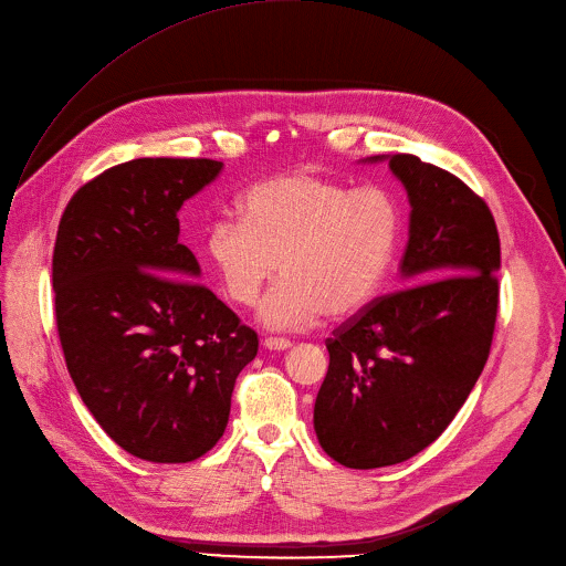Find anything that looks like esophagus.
I'll use <instances>...</instances> for the list:
<instances>
[{
    "label": "esophagus",
    "instance_id": "34e87169",
    "mask_svg": "<svg viewBox=\"0 0 566 566\" xmlns=\"http://www.w3.org/2000/svg\"><path fill=\"white\" fill-rule=\"evenodd\" d=\"M263 348H269V350H289L291 342H289V338L269 336V338H263Z\"/></svg>",
    "mask_w": 566,
    "mask_h": 566
}]
</instances>
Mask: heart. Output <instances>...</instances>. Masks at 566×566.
Here are the masks:
<instances>
[{
    "instance_id": "heart-1",
    "label": "heart",
    "mask_w": 566,
    "mask_h": 566,
    "mask_svg": "<svg viewBox=\"0 0 566 566\" xmlns=\"http://www.w3.org/2000/svg\"><path fill=\"white\" fill-rule=\"evenodd\" d=\"M237 218H216L205 256L232 303L252 305L269 329H307L323 314L348 318L382 291L402 234V207L385 186L350 188L314 172L263 179L239 198Z\"/></svg>"
}]
</instances>
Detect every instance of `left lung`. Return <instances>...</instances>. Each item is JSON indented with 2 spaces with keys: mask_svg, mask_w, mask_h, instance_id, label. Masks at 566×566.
<instances>
[{
  "mask_svg": "<svg viewBox=\"0 0 566 566\" xmlns=\"http://www.w3.org/2000/svg\"><path fill=\"white\" fill-rule=\"evenodd\" d=\"M389 161L409 200L405 286L327 338L329 368L314 405L325 453L380 469L428 448L455 419L486 364L496 325L501 241L471 188L413 155Z\"/></svg>",
  "mask_w": 566,
  "mask_h": 566,
  "instance_id": "left-lung-1",
  "label": "left lung"
}]
</instances>
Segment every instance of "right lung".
<instances>
[{"mask_svg":"<svg viewBox=\"0 0 566 566\" xmlns=\"http://www.w3.org/2000/svg\"><path fill=\"white\" fill-rule=\"evenodd\" d=\"M222 170L211 159H134L67 202L52 282L70 378L102 430L129 455L202 458L230 421L254 329L202 284L179 243L181 205Z\"/></svg>","mask_w":566,"mask_h":566,"instance_id":"add662e5","label":"right lung"}]
</instances>
